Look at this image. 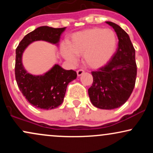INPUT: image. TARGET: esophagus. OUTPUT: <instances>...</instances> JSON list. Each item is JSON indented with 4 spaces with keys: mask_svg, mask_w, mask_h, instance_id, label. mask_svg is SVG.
<instances>
[{
    "mask_svg": "<svg viewBox=\"0 0 153 153\" xmlns=\"http://www.w3.org/2000/svg\"><path fill=\"white\" fill-rule=\"evenodd\" d=\"M84 72H85V71H84L83 70H82V69H79L78 71H77V74H78V76H80V75L83 74Z\"/></svg>",
    "mask_w": 153,
    "mask_h": 153,
    "instance_id": "obj_1",
    "label": "esophagus"
}]
</instances>
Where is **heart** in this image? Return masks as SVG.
Masks as SVG:
<instances>
[{"label": "heart", "mask_w": 153, "mask_h": 153, "mask_svg": "<svg viewBox=\"0 0 153 153\" xmlns=\"http://www.w3.org/2000/svg\"><path fill=\"white\" fill-rule=\"evenodd\" d=\"M116 49L117 37L111 29L93 28L73 34L62 53L72 62L77 60V56L82 55L87 67L99 68L110 60Z\"/></svg>", "instance_id": "obj_1"}]
</instances>
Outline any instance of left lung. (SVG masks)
Returning <instances> with one entry per match:
<instances>
[{
  "label": "left lung",
  "instance_id": "8db88e82",
  "mask_svg": "<svg viewBox=\"0 0 153 153\" xmlns=\"http://www.w3.org/2000/svg\"><path fill=\"white\" fill-rule=\"evenodd\" d=\"M119 39L118 47L111 59L97 71H92L94 81L88 95L94 106L101 109H114L129 99L135 85L137 64L135 50L129 35L113 22Z\"/></svg>",
  "mask_w": 153,
  "mask_h": 153
}]
</instances>
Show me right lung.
<instances>
[{
	"label": "right lung",
	"mask_w": 153,
	"mask_h": 153,
	"mask_svg": "<svg viewBox=\"0 0 153 153\" xmlns=\"http://www.w3.org/2000/svg\"><path fill=\"white\" fill-rule=\"evenodd\" d=\"M65 29L40 26L26 34L16 50L15 77L17 85L23 96L36 108L49 110L58 107L62 103L68 83L77 78V73L73 70L66 71L55 65L44 75H32L22 65V53L29 44L37 40L58 43L60 35Z\"/></svg>",
	"instance_id": "1"
}]
</instances>
